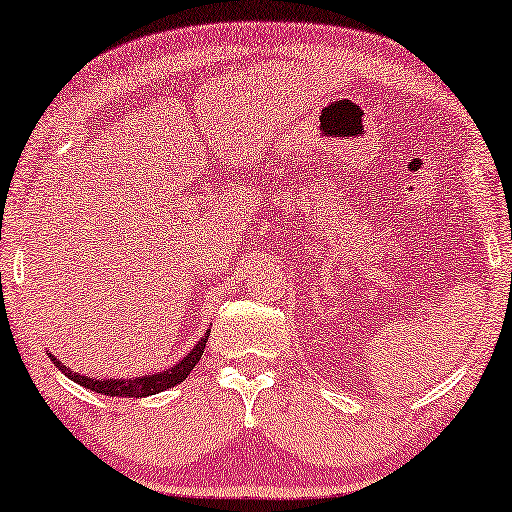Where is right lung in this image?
Here are the masks:
<instances>
[{"label":"right lung","mask_w":512,"mask_h":512,"mask_svg":"<svg viewBox=\"0 0 512 512\" xmlns=\"http://www.w3.org/2000/svg\"><path fill=\"white\" fill-rule=\"evenodd\" d=\"M208 334H211V331H206V336H201V341L194 345L190 352H187L181 362L174 364L167 371H157V373H153V376L99 380V378L81 376V373H76L74 369H67V366H64L55 355H50V352H48V357H50V362H53L57 369L64 373V376L71 378L78 385L88 387V390L97 392V394H106V397H150V394L164 392V390H169V387L181 385L183 380L190 376V371L197 366L201 355H204Z\"/></svg>","instance_id":"obj_1"}]
</instances>
